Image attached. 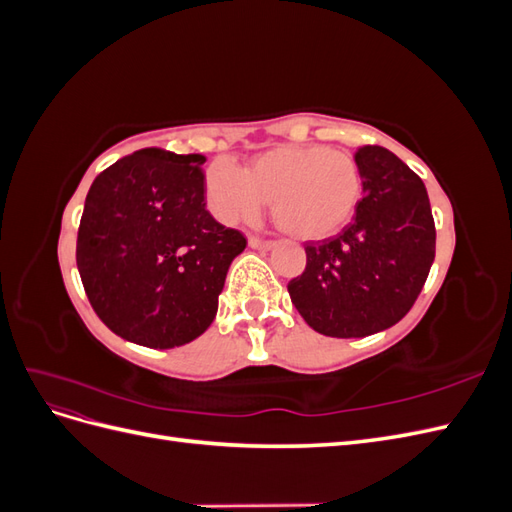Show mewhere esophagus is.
<instances>
[{"label": "esophagus", "mask_w": 512, "mask_h": 512, "mask_svg": "<svg viewBox=\"0 0 512 512\" xmlns=\"http://www.w3.org/2000/svg\"><path fill=\"white\" fill-rule=\"evenodd\" d=\"M247 243H250V247H252V250H271V247L275 245L273 241H265V239H258V237H250V241H247Z\"/></svg>", "instance_id": "esophagus-1"}]
</instances>
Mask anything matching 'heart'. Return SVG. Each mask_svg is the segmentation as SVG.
<instances>
[{
    "mask_svg": "<svg viewBox=\"0 0 512 512\" xmlns=\"http://www.w3.org/2000/svg\"><path fill=\"white\" fill-rule=\"evenodd\" d=\"M359 198V166L348 153L322 145L275 147L245 168L215 162L207 170L215 218L226 224L252 220L271 200L277 226L305 241L335 235L352 218Z\"/></svg>",
    "mask_w": 512,
    "mask_h": 512,
    "instance_id": "obj_1",
    "label": "heart"
}]
</instances>
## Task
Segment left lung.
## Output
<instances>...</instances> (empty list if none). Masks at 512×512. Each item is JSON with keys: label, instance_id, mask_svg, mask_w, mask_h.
<instances>
[{"label": "left lung", "instance_id": "left-lung-1", "mask_svg": "<svg viewBox=\"0 0 512 512\" xmlns=\"http://www.w3.org/2000/svg\"><path fill=\"white\" fill-rule=\"evenodd\" d=\"M363 198L335 239L305 247L307 267L288 284L314 331L365 337L404 318L436 258V224L425 183L384 147L356 151Z\"/></svg>", "mask_w": 512, "mask_h": 512}]
</instances>
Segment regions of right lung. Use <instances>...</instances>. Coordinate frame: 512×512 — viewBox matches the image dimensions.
<instances>
[{"mask_svg": "<svg viewBox=\"0 0 512 512\" xmlns=\"http://www.w3.org/2000/svg\"><path fill=\"white\" fill-rule=\"evenodd\" d=\"M203 164L198 153L141 149L87 192L76 267L98 318L132 344L164 350L203 335L247 245L207 211Z\"/></svg>", "mask_w": 512, "mask_h": 512, "instance_id": "right-lung-1", "label": "right lung"}]
</instances>
